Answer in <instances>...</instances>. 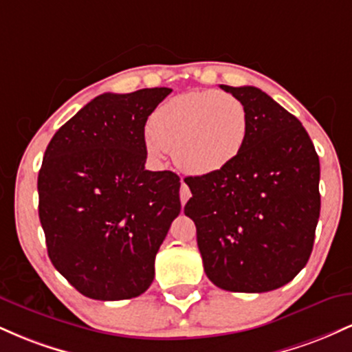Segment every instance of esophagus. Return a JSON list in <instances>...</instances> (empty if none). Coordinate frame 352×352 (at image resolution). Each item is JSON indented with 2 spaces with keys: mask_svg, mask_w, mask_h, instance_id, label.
<instances>
[{
  "mask_svg": "<svg viewBox=\"0 0 352 352\" xmlns=\"http://www.w3.org/2000/svg\"><path fill=\"white\" fill-rule=\"evenodd\" d=\"M180 201H182V205H185L187 204V200L190 199V197H192V193H190V188H188V185L185 184L184 182V179L180 180Z\"/></svg>",
  "mask_w": 352,
  "mask_h": 352,
  "instance_id": "esophagus-1",
  "label": "esophagus"
}]
</instances>
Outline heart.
I'll use <instances>...</instances> for the list:
<instances>
[{
	"label": "heart",
	"instance_id": "1",
	"mask_svg": "<svg viewBox=\"0 0 352 352\" xmlns=\"http://www.w3.org/2000/svg\"><path fill=\"white\" fill-rule=\"evenodd\" d=\"M248 116L228 92L192 91L155 109L145 145L153 157L172 151L184 170L207 175L223 170L243 151Z\"/></svg>",
	"mask_w": 352,
	"mask_h": 352
}]
</instances>
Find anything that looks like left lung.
<instances>
[{"label": "left lung", "instance_id": "obj_1", "mask_svg": "<svg viewBox=\"0 0 352 352\" xmlns=\"http://www.w3.org/2000/svg\"><path fill=\"white\" fill-rule=\"evenodd\" d=\"M243 104L248 135L223 170L187 177L208 280L235 293L281 288L313 252L321 195L319 157L300 120L253 86L221 84Z\"/></svg>", "mask_w": 352, "mask_h": 352}]
</instances>
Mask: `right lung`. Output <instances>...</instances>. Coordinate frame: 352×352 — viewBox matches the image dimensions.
Segmentation results:
<instances>
[{
    "label": "right lung",
    "mask_w": 352,
    "mask_h": 352,
    "mask_svg": "<svg viewBox=\"0 0 352 352\" xmlns=\"http://www.w3.org/2000/svg\"><path fill=\"white\" fill-rule=\"evenodd\" d=\"M170 92L100 94L56 132L44 152L38 193L47 254L92 300L147 292L155 254L180 213L179 175L145 170V122Z\"/></svg>",
    "instance_id": "1"
}]
</instances>
